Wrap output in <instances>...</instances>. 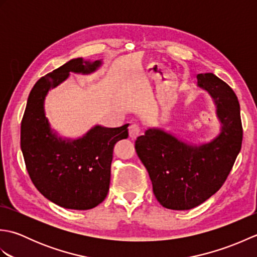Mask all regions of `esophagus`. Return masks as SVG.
Wrapping results in <instances>:
<instances>
[{
    "instance_id": "1",
    "label": "esophagus",
    "mask_w": 257,
    "mask_h": 257,
    "mask_svg": "<svg viewBox=\"0 0 257 257\" xmlns=\"http://www.w3.org/2000/svg\"><path fill=\"white\" fill-rule=\"evenodd\" d=\"M141 133V125L139 123H132L129 127V135L133 139H136Z\"/></svg>"
}]
</instances>
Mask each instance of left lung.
Listing matches in <instances>:
<instances>
[{
	"label": "left lung",
	"mask_w": 257,
	"mask_h": 257,
	"mask_svg": "<svg viewBox=\"0 0 257 257\" xmlns=\"http://www.w3.org/2000/svg\"><path fill=\"white\" fill-rule=\"evenodd\" d=\"M198 85L217 107L221 134L210 144L192 147L159 129H148L135 143L158 202L170 210H190L224 184L238 152L243 128L235 92L214 74H199Z\"/></svg>",
	"instance_id": "8db88e82"
}]
</instances>
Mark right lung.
I'll list each match as a JSON object with an SVG mask.
<instances>
[{"mask_svg": "<svg viewBox=\"0 0 257 257\" xmlns=\"http://www.w3.org/2000/svg\"><path fill=\"white\" fill-rule=\"evenodd\" d=\"M100 62L72 59L43 76L33 87L21 123V149L33 184L46 199L72 210H89L105 200L117 141L128 138V123L118 128L96 125L83 138L68 141L51 132L44 112L47 91L69 72L90 73Z\"/></svg>", "mask_w": 257, "mask_h": 257, "instance_id": "right-lung-1", "label": "right lung"}]
</instances>
